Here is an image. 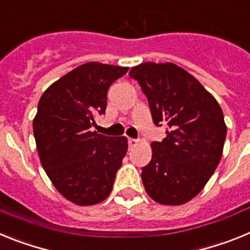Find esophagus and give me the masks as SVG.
<instances>
[{"label": "esophagus", "instance_id": "1", "mask_svg": "<svg viewBox=\"0 0 250 250\" xmlns=\"http://www.w3.org/2000/svg\"><path fill=\"white\" fill-rule=\"evenodd\" d=\"M127 143H129V146L132 147V146H135V145L139 144V140H138V139L129 138V140H127Z\"/></svg>", "mask_w": 250, "mask_h": 250}]
</instances>
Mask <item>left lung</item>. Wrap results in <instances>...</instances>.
<instances>
[{
  "mask_svg": "<svg viewBox=\"0 0 250 250\" xmlns=\"http://www.w3.org/2000/svg\"><path fill=\"white\" fill-rule=\"evenodd\" d=\"M147 98L156 126L167 138L151 144L141 179L147 195L180 205L203 190L222 159L227 125L218 101L193 75L175 63L144 62L129 72Z\"/></svg>",
  "mask_w": 250,
  "mask_h": 250,
  "instance_id": "8db88e82",
  "label": "left lung"
}]
</instances>
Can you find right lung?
Listing matches in <instances>:
<instances>
[{
	"label": "right lung",
	"instance_id": "add662e5",
	"mask_svg": "<svg viewBox=\"0 0 250 250\" xmlns=\"http://www.w3.org/2000/svg\"><path fill=\"white\" fill-rule=\"evenodd\" d=\"M129 67L87 62L62 76L42 94L34 135L46 174L66 199L94 205L110 195L127 151L125 136L90 131L105 114L107 90Z\"/></svg>",
	"mask_w": 250,
	"mask_h": 250
}]
</instances>
